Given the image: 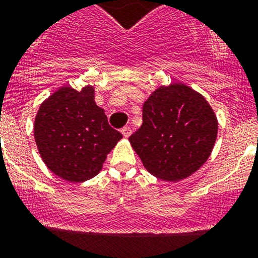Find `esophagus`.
Wrapping results in <instances>:
<instances>
[{"label": "esophagus", "instance_id": "esophagus-1", "mask_svg": "<svg viewBox=\"0 0 258 258\" xmlns=\"http://www.w3.org/2000/svg\"><path fill=\"white\" fill-rule=\"evenodd\" d=\"M120 132H122V135L124 136V138H130L132 134V130L130 128V127H123V128L120 130Z\"/></svg>", "mask_w": 258, "mask_h": 258}]
</instances>
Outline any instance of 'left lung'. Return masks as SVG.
Instances as JSON below:
<instances>
[{
    "label": "left lung",
    "mask_w": 258,
    "mask_h": 258,
    "mask_svg": "<svg viewBox=\"0 0 258 258\" xmlns=\"http://www.w3.org/2000/svg\"><path fill=\"white\" fill-rule=\"evenodd\" d=\"M217 134L218 119L205 97L183 83H172L148 97L143 124L128 140L152 175L178 182L207 162Z\"/></svg>",
    "instance_id": "8db88e82"
}]
</instances>
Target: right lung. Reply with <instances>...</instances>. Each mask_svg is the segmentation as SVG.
I'll use <instances>...</instances> for the list:
<instances>
[{"label":"right lung","instance_id":"add662e5","mask_svg":"<svg viewBox=\"0 0 258 258\" xmlns=\"http://www.w3.org/2000/svg\"><path fill=\"white\" fill-rule=\"evenodd\" d=\"M33 136L42 161L63 180L86 182L101 171L107 154L123 138L95 102V88L62 87L40 105Z\"/></svg>","mask_w":258,"mask_h":258}]
</instances>
